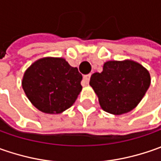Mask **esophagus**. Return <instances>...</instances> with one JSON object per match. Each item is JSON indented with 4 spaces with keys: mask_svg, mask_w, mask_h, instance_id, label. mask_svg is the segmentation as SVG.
I'll return each instance as SVG.
<instances>
[{
    "mask_svg": "<svg viewBox=\"0 0 161 161\" xmlns=\"http://www.w3.org/2000/svg\"><path fill=\"white\" fill-rule=\"evenodd\" d=\"M90 74H87V75H84L83 76V80H82V85H88L90 82Z\"/></svg>",
    "mask_w": 161,
    "mask_h": 161,
    "instance_id": "obj_1",
    "label": "esophagus"
}]
</instances>
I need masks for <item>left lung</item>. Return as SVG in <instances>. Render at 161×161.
<instances>
[{
	"label": "left lung",
	"mask_w": 161,
	"mask_h": 161,
	"mask_svg": "<svg viewBox=\"0 0 161 161\" xmlns=\"http://www.w3.org/2000/svg\"><path fill=\"white\" fill-rule=\"evenodd\" d=\"M90 85L103 110L117 115L138 106L151 85V75L133 60L108 61L101 72L91 75Z\"/></svg>",
	"instance_id": "8db88e82"
}]
</instances>
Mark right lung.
Segmentation results:
<instances>
[{
  "instance_id": "add662e5",
  "label": "right lung",
  "mask_w": 161,
  "mask_h": 161,
  "mask_svg": "<svg viewBox=\"0 0 161 161\" xmlns=\"http://www.w3.org/2000/svg\"><path fill=\"white\" fill-rule=\"evenodd\" d=\"M82 75L64 58L43 57L24 72L22 88L35 108L46 114L70 108L82 90Z\"/></svg>"
}]
</instances>
